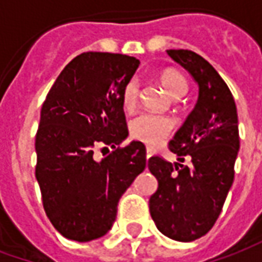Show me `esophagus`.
<instances>
[{
    "label": "esophagus",
    "instance_id": "1",
    "mask_svg": "<svg viewBox=\"0 0 262 262\" xmlns=\"http://www.w3.org/2000/svg\"><path fill=\"white\" fill-rule=\"evenodd\" d=\"M150 156H151V148L147 147L146 148V157H147V160L150 159Z\"/></svg>",
    "mask_w": 262,
    "mask_h": 262
}]
</instances>
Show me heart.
Listing matches in <instances>:
<instances>
[{
	"label": "heart",
	"mask_w": 262,
	"mask_h": 262,
	"mask_svg": "<svg viewBox=\"0 0 262 262\" xmlns=\"http://www.w3.org/2000/svg\"><path fill=\"white\" fill-rule=\"evenodd\" d=\"M160 82L165 88V91L168 92V95L174 99L184 97L188 92L187 78L176 69L164 70L160 74ZM137 98H139V82L136 78H130L129 81H126L120 92L122 106L126 111H132L136 106ZM129 129L133 139L154 146L170 136L174 129V122L167 116L140 114L135 119H132Z\"/></svg>",
	"instance_id": "obj_1"
}]
</instances>
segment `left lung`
Returning a JSON list of instances; mask_svg holds the SVG:
<instances>
[{
  "mask_svg": "<svg viewBox=\"0 0 262 262\" xmlns=\"http://www.w3.org/2000/svg\"><path fill=\"white\" fill-rule=\"evenodd\" d=\"M199 84V98L168 148L188 166L172 164L161 156L147 167L159 188L148 208L163 234L178 242L205 236L219 217L234 180L240 147L237 108L229 86L202 56L192 50H167Z\"/></svg>",
  "mask_w": 262,
  "mask_h": 262,
  "instance_id": "obj_1",
  "label": "left lung"
}]
</instances>
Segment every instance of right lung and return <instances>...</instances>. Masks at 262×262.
I'll return each mask as SVG.
<instances>
[{
	"mask_svg": "<svg viewBox=\"0 0 262 262\" xmlns=\"http://www.w3.org/2000/svg\"><path fill=\"white\" fill-rule=\"evenodd\" d=\"M140 64L119 53L86 52L66 66L40 111L36 167L42 203L61 236L90 242L112 227L118 202L146 167V147L132 142L120 92ZM115 150L101 162L98 147Z\"/></svg>",
	"mask_w": 262,
	"mask_h": 262,
	"instance_id": "obj_1",
	"label": "right lung"
}]
</instances>
